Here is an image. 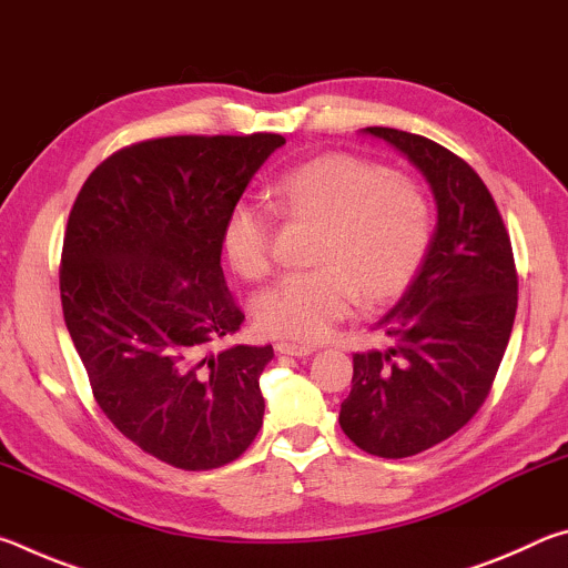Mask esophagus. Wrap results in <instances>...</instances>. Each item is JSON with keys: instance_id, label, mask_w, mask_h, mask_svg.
Wrapping results in <instances>:
<instances>
[{"instance_id": "1", "label": "esophagus", "mask_w": 568, "mask_h": 568, "mask_svg": "<svg viewBox=\"0 0 568 568\" xmlns=\"http://www.w3.org/2000/svg\"><path fill=\"white\" fill-rule=\"evenodd\" d=\"M277 353L283 355H297V358H305V355H311L315 348L313 345H303V343H291V341H281L275 345Z\"/></svg>"}]
</instances>
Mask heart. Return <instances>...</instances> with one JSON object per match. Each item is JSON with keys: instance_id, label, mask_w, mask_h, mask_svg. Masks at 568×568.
I'll list each match as a JSON object with an SVG mask.
<instances>
[{"instance_id": "obj_1", "label": "heart", "mask_w": 568, "mask_h": 568, "mask_svg": "<svg viewBox=\"0 0 568 568\" xmlns=\"http://www.w3.org/2000/svg\"><path fill=\"white\" fill-rule=\"evenodd\" d=\"M275 205L297 223L321 225L318 271L277 281L255 303L261 331L275 338H325L353 307H378L408 291L434 243V210L416 180L383 162L331 152L275 180ZM230 265L245 281H263L275 263V220L243 200L223 225Z\"/></svg>"}]
</instances>
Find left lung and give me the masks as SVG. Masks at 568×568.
I'll return each instance as SVG.
<instances>
[{
    "label": "left lung",
    "instance_id": "1",
    "mask_svg": "<svg viewBox=\"0 0 568 568\" xmlns=\"http://www.w3.org/2000/svg\"><path fill=\"white\" fill-rule=\"evenodd\" d=\"M363 132L400 150L438 205L426 263L376 325L388 345L353 355L338 418L365 454L406 458L454 436L484 406L511 338L518 275L504 217L466 160L413 132Z\"/></svg>",
    "mask_w": 568,
    "mask_h": 568
}]
</instances>
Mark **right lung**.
Masks as SVG:
<instances>
[{"instance_id": "right-lung-1", "label": "right lung", "mask_w": 568, "mask_h": 568, "mask_svg": "<svg viewBox=\"0 0 568 568\" xmlns=\"http://www.w3.org/2000/svg\"><path fill=\"white\" fill-rule=\"evenodd\" d=\"M283 134H175L110 155L77 195L60 295L92 396L124 438L182 470L240 458L263 426L273 345L207 351L245 321L223 225Z\"/></svg>"}]
</instances>
